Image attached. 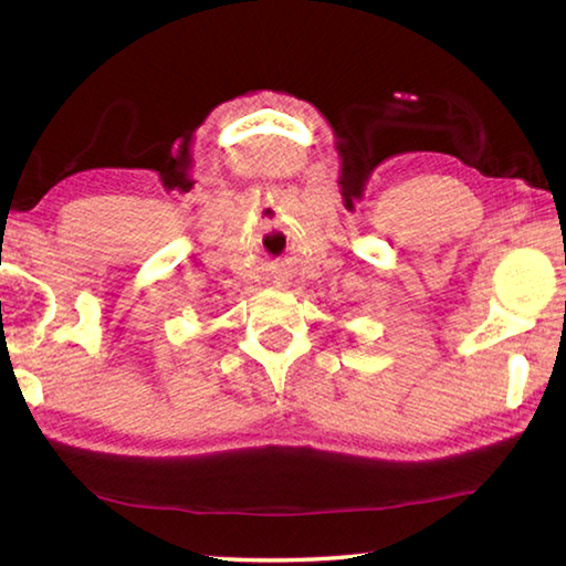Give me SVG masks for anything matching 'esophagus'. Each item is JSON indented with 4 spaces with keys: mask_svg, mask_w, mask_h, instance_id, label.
<instances>
[{
    "mask_svg": "<svg viewBox=\"0 0 566 566\" xmlns=\"http://www.w3.org/2000/svg\"><path fill=\"white\" fill-rule=\"evenodd\" d=\"M274 284L276 286H286V284H292V282H290V276H286V274H280V276H274Z\"/></svg>",
    "mask_w": 566,
    "mask_h": 566,
    "instance_id": "1",
    "label": "esophagus"
}]
</instances>
